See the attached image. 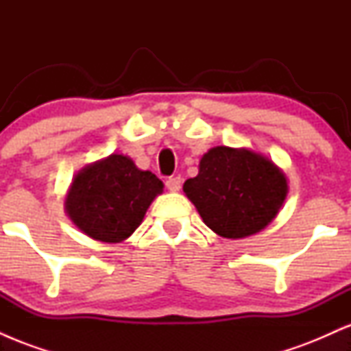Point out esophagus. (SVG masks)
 <instances>
[{"instance_id":"1","label":"esophagus","mask_w":351,"mask_h":351,"mask_svg":"<svg viewBox=\"0 0 351 351\" xmlns=\"http://www.w3.org/2000/svg\"><path fill=\"white\" fill-rule=\"evenodd\" d=\"M167 188L170 189V191H178L181 188V176H170V178L167 180Z\"/></svg>"}]
</instances>
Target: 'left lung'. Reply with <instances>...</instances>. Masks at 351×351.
Returning <instances> with one entry per match:
<instances>
[{
	"label": "left lung",
	"mask_w": 351,
	"mask_h": 351,
	"mask_svg": "<svg viewBox=\"0 0 351 351\" xmlns=\"http://www.w3.org/2000/svg\"><path fill=\"white\" fill-rule=\"evenodd\" d=\"M183 191L216 234L239 239L259 232L276 217L287 195L284 173L265 156L245 148H211L199 173Z\"/></svg>",
	"instance_id": "1"
}]
</instances>
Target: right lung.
Segmentation results:
<instances>
[{"label":"right lung","mask_w":351,"mask_h":351,"mask_svg":"<svg viewBox=\"0 0 351 351\" xmlns=\"http://www.w3.org/2000/svg\"><path fill=\"white\" fill-rule=\"evenodd\" d=\"M163 183L128 156L110 155L79 171L66 198V211L80 231L102 243L127 239L142 223Z\"/></svg>","instance_id":"obj_1"}]
</instances>
